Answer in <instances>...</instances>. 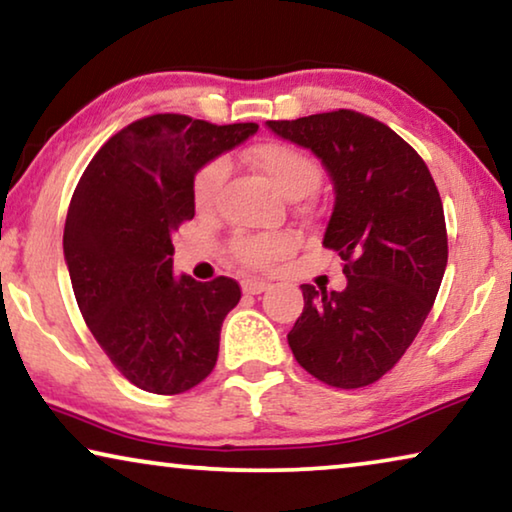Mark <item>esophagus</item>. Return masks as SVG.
Here are the masks:
<instances>
[{
  "instance_id": "1",
  "label": "esophagus",
  "mask_w": 512,
  "mask_h": 512,
  "mask_svg": "<svg viewBox=\"0 0 512 512\" xmlns=\"http://www.w3.org/2000/svg\"><path fill=\"white\" fill-rule=\"evenodd\" d=\"M271 285L269 282H264V280H255V278H246L241 282V289L246 294H262V292H266V289H269Z\"/></svg>"
}]
</instances>
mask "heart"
I'll use <instances>...</instances> for the list:
<instances>
[{
  "label": "heart",
  "instance_id": "heart-1",
  "mask_svg": "<svg viewBox=\"0 0 512 512\" xmlns=\"http://www.w3.org/2000/svg\"><path fill=\"white\" fill-rule=\"evenodd\" d=\"M248 163L264 174L282 195L303 197L317 188L322 181V167L310 154L296 144L269 140L259 142L248 149ZM227 179V160L213 158L197 170L193 179V200L200 211H211L218 204L220 190ZM296 234L292 232H271V234H236L230 250L248 269H271L280 259L294 253Z\"/></svg>",
  "mask_w": 512,
  "mask_h": 512
}]
</instances>
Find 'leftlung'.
I'll return each mask as SVG.
<instances>
[{"instance_id":"8db88e82","label":"left lung","mask_w":512,"mask_h":512,"mask_svg":"<svg viewBox=\"0 0 512 512\" xmlns=\"http://www.w3.org/2000/svg\"><path fill=\"white\" fill-rule=\"evenodd\" d=\"M322 158L335 186L324 248L342 259L347 287L303 289L287 340L305 372L335 388L386 375L421 331L448 262L437 183L425 160L386 124L356 110L266 121Z\"/></svg>"}]
</instances>
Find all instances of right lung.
Returning a JSON list of instances; mask_svg holds the SVG:
<instances>
[{
  "mask_svg": "<svg viewBox=\"0 0 512 512\" xmlns=\"http://www.w3.org/2000/svg\"><path fill=\"white\" fill-rule=\"evenodd\" d=\"M257 128L151 114L114 133L75 186L64 227L75 301L114 368L142 391L186 393L218 361L241 287L174 276L172 234L195 216L197 170Z\"/></svg>",
  "mask_w": 512,
  "mask_h": 512,
  "instance_id": "add662e5",
  "label": "right lung"
}]
</instances>
